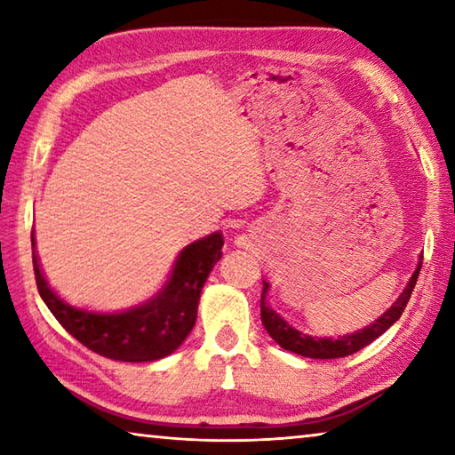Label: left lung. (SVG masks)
<instances>
[{"mask_svg": "<svg viewBox=\"0 0 455 455\" xmlns=\"http://www.w3.org/2000/svg\"><path fill=\"white\" fill-rule=\"evenodd\" d=\"M419 268H421V260H419L418 268H415V273L411 275L410 283H407L405 291L399 295L397 301L391 305V309H387L379 319L373 321V325L355 331V333H351V335H343L337 339L311 337V335L303 333V331L295 329L291 323L284 321L281 315L273 309V307H268V303H267L268 283L267 281H263V292H260V321H263L267 333L271 335L283 349L297 353V355L311 357V359L347 357V355H351V353L363 349L365 345L375 341L377 337L383 335L385 331H387L399 317H402V313L407 307V301H410V297H411L415 281H418V276H419Z\"/></svg>", "mask_w": 455, "mask_h": 455, "instance_id": "obj_1", "label": "left lung"}]
</instances>
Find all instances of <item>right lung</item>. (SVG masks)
I'll list each match as a JSON object with an SVG mask.
<instances>
[{
  "mask_svg": "<svg viewBox=\"0 0 455 455\" xmlns=\"http://www.w3.org/2000/svg\"><path fill=\"white\" fill-rule=\"evenodd\" d=\"M222 235L212 233L184 246L171 276L156 295L142 305L114 313L88 311L61 301L44 279L36 252L32 257L40 297L68 333L98 355L142 363L171 355L188 337L196 321L200 291L222 257Z\"/></svg>",
  "mask_w": 455,
  "mask_h": 455,
  "instance_id": "1",
  "label": "right lung"
}]
</instances>
